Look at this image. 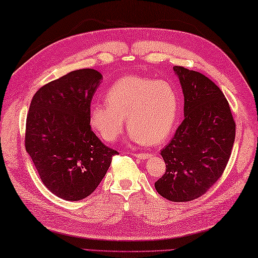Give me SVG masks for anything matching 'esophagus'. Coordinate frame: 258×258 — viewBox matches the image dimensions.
I'll return each mask as SVG.
<instances>
[{
	"label": "esophagus",
	"mask_w": 258,
	"mask_h": 258,
	"mask_svg": "<svg viewBox=\"0 0 258 258\" xmlns=\"http://www.w3.org/2000/svg\"><path fill=\"white\" fill-rule=\"evenodd\" d=\"M134 156L138 157L140 159H147L150 156V155L147 154V153H137V154H134Z\"/></svg>",
	"instance_id": "1"
}]
</instances>
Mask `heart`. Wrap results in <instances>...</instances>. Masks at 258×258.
Listing matches in <instances>:
<instances>
[{
  "instance_id": "obj_1",
  "label": "heart",
  "mask_w": 258,
  "mask_h": 258,
  "mask_svg": "<svg viewBox=\"0 0 258 258\" xmlns=\"http://www.w3.org/2000/svg\"><path fill=\"white\" fill-rule=\"evenodd\" d=\"M105 102L91 106L89 120L106 143L120 137L124 118L131 142L147 145L163 143L176 122L177 92L166 81L138 75L122 77L106 92Z\"/></svg>"
}]
</instances>
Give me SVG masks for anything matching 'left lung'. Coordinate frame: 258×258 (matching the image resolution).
Listing matches in <instances>:
<instances>
[{
    "mask_svg": "<svg viewBox=\"0 0 258 258\" xmlns=\"http://www.w3.org/2000/svg\"><path fill=\"white\" fill-rule=\"evenodd\" d=\"M184 94V120L160 155L166 171L155 188L173 202L203 196L225 171L236 123L222 91L201 73L174 66Z\"/></svg>",
    "mask_w": 258,
    "mask_h": 258,
    "instance_id": "left-lung-1",
    "label": "left lung"
}]
</instances>
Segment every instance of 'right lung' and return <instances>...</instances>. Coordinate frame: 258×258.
Returning <instances> with one entry per match:
<instances>
[{
    "label": "right lung",
    "instance_id": "right-lung-1",
    "mask_svg": "<svg viewBox=\"0 0 258 258\" xmlns=\"http://www.w3.org/2000/svg\"><path fill=\"white\" fill-rule=\"evenodd\" d=\"M101 80L95 70L73 71L40 87L29 108L26 150L43 185L67 201L93 193L119 154L91 129V101Z\"/></svg>",
    "mask_w": 258,
    "mask_h": 258
}]
</instances>
